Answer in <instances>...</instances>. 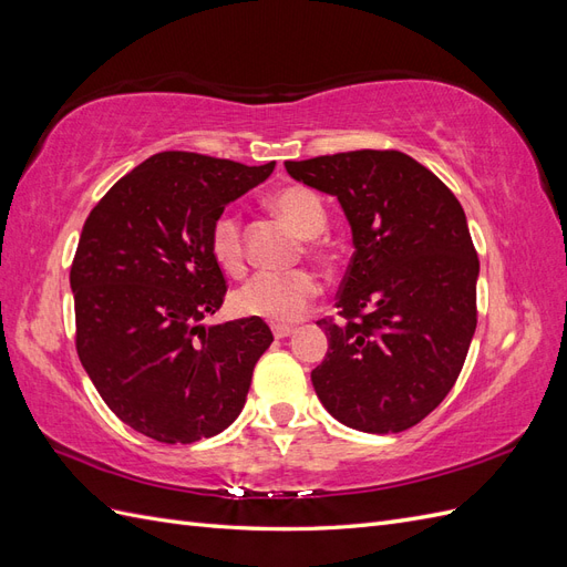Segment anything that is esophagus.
Here are the masks:
<instances>
[{"mask_svg":"<svg viewBox=\"0 0 567 567\" xmlns=\"http://www.w3.org/2000/svg\"><path fill=\"white\" fill-rule=\"evenodd\" d=\"M293 331H296L293 326H288V323H274V326H271L274 338H288Z\"/></svg>","mask_w":567,"mask_h":567,"instance_id":"obj_1","label":"esophagus"}]
</instances>
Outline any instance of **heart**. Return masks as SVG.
Masks as SVG:
<instances>
[{
    "instance_id": "heart-1",
    "label": "heart",
    "mask_w": 567,
    "mask_h": 567,
    "mask_svg": "<svg viewBox=\"0 0 567 567\" xmlns=\"http://www.w3.org/2000/svg\"><path fill=\"white\" fill-rule=\"evenodd\" d=\"M269 205L286 217L300 236L310 238L312 248H321L319 234L326 229L329 219H326V208L315 192L305 186H284L269 196ZM210 250L221 269L231 274L244 269L246 246L241 215L225 213L215 219L210 231ZM319 290V279L310 269L262 271L236 290L234 307L244 317L290 323L307 315Z\"/></svg>"
}]
</instances>
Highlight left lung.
<instances>
[{
  "instance_id": "8db88e82",
  "label": "left lung",
  "mask_w": 567,
  "mask_h": 567,
  "mask_svg": "<svg viewBox=\"0 0 567 567\" xmlns=\"http://www.w3.org/2000/svg\"><path fill=\"white\" fill-rule=\"evenodd\" d=\"M288 175L340 200L354 255L342 321L319 319L329 352L312 371L326 411L362 433H402L447 398L477 323V252L466 213L400 151L286 161Z\"/></svg>"
}]
</instances>
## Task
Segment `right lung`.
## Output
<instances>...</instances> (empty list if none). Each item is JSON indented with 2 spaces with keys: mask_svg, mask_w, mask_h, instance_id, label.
I'll list each match as a JSON object with an SVG mask.
<instances>
[{
  "mask_svg": "<svg viewBox=\"0 0 567 567\" xmlns=\"http://www.w3.org/2000/svg\"><path fill=\"white\" fill-rule=\"evenodd\" d=\"M274 165L163 151L84 221L71 267L75 348L101 400L136 433L192 444L241 414L274 336L255 317L200 323L227 296L210 231Z\"/></svg>",
  "mask_w": 567,
  "mask_h": 567,
  "instance_id": "add662e5",
  "label": "right lung"
}]
</instances>
